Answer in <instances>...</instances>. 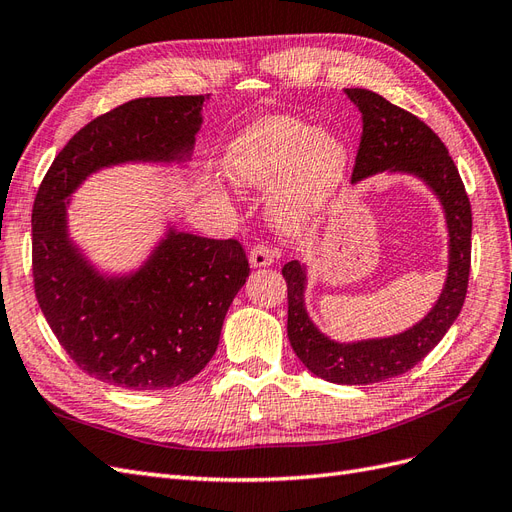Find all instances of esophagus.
<instances>
[{
    "label": "esophagus",
    "mask_w": 512,
    "mask_h": 512,
    "mask_svg": "<svg viewBox=\"0 0 512 512\" xmlns=\"http://www.w3.org/2000/svg\"><path fill=\"white\" fill-rule=\"evenodd\" d=\"M275 262V252L271 250V247L267 243H258L252 247L250 252V265L252 267H269Z\"/></svg>",
    "instance_id": "34e87169"
}]
</instances>
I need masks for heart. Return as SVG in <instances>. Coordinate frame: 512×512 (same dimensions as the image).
Returning a JSON list of instances; mask_svg holds the SVG:
<instances>
[{"mask_svg": "<svg viewBox=\"0 0 512 512\" xmlns=\"http://www.w3.org/2000/svg\"><path fill=\"white\" fill-rule=\"evenodd\" d=\"M228 175L245 188H271V220L288 235L312 226L342 185L348 151L337 136L292 115H267L226 153Z\"/></svg>", "mask_w": 512, "mask_h": 512, "instance_id": "1", "label": "heart"}]
</instances>
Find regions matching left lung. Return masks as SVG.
Masks as SVG:
<instances>
[{"label":"left lung","instance_id":"left-lung-1","mask_svg":"<svg viewBox=\"0 0 512 512\" xmlns=\"http://www.w3.org/2000/svg\"><path fill=\"white\" fill-rule=\"evenodd\" d=\"M363 119V134L352 168V183L391 170L423 179L440 198L448 226V275L438 303L412 329L382 339L339 344L309 320L303 292L305 267L286 262L288 339L301 363L335 384H374L406 374L438 346L459 316L468 292L472 256V207L448 149L425 121L369 89H346Z\"/></svg>","mask_w":512,"mask_h":512}]
</instances>
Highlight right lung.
I'll return each instance as SVG.
<instances>
[{"label":"right lung","mask_w":512,"mask_h":512,"mask_svg":"<svg viewBox=\"0 0 512 512\" xmlns=\"http://www.w3.org/2000/svg\"><path fill=\"white\" fill-rule=\"evenodd\" d=\"M205 96L136 98L76 132L40 183L32 271L42 314L85 374L130 391L173 389L211 361L250 277L237 239L168 230L132 275H100L68 237V196L96 170L192 156Z\"/></svg>","instance_id":"1"}]
</instances>
